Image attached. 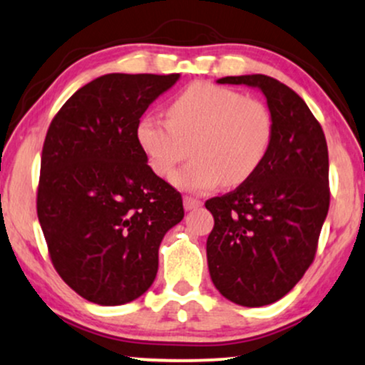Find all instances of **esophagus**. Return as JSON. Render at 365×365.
<instances>
[{"label": "esophagus", "mask_w": 365, "mask_h": 365, "mask_svg": "<svg viewBox=\"0 0 365 365\" xmlns=\"http://www.w3.org/2000/svg\"><path fill=\"white\" fill-rule=\"evenodd\" d=\"M201 207V201L196 200V198H191V196H186L184 198V208L186 210H196Z\"/></svg>", "instance_id": "esophagus-1"}]
</instances>
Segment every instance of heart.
I'll use <instances>...</instances> for the list:
<instances>
[{
    "mask_svg": "<svg viewBox=\"0 0 365 365\" xmlns=\"http://www.w3.org/2000/svg\"><path fill=\"white\" fill-rule=\"evenodd\" d=\"M167 118L145 115L136 140L150 169L164 179L191 145L195 160L173 179L184 191H205L220 181L237 186L258 169L272 143L273 118L263 102L207 81L182 90L167 107Z\"/></svg>",
    "mask_w": 365,
    "mask_h": 365,
    "instance_id": "obj_1",
    "label": "heart"
}]
</instances>
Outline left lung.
<instances>
[{
	"label": "left lung",
	"instance_id": "left-lung-1",
	"mask_svg": "<svg viewBox=\"0 0 365 365\" xmlns=\"http://www.w3.org/2000/svg\"><path fill=\"white\" fill-rule=\"evenodd\" d=\"M267 97L273 136L258 169L237 190L208 200L213 285L239 306L280 301L314 259L329 208L328 147L321 124L292 88L267 75L225 76Z\"/></svg>",
	"mask_w": 365,
	"mask_h": 365
}]
</instances>
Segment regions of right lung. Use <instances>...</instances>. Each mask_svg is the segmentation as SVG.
Segmentation results:
<instances>
[{
  "label": "right lung",
  "mask_w": 365,
  "mask_h": 365,
  "mask_svg": "<svg viewBox=\"0 0 365 365\" xmlns=\"http://www.w3.org/2000/svg\"><path fill=\"white\" fill-rule=\"evenodd\" d=\"M179 75L109 73L54 115L41 158L37 217L51 261L87 301L121 306L143 295L158 247L182 220V198L150 169L140 118Z\"/></svg>",
  "instance_id": "right-lung-1"
}]
</instances>
